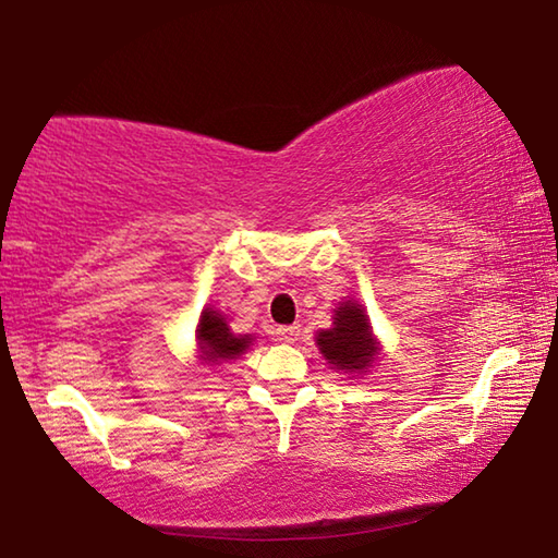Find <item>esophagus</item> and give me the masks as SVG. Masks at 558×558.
Returning a JSON list of instances; mask_svg holds the SVG:
<instances>
[{"mask_svg":"<svg viewBox=\"0 0 558 558\" xmlns=\"http://www.w3.org/2000/svg\"><path fill=\"white\" fill-rule=\"evenodd\" d=\"M300 337V327L298 325H288V327H278L276 329V339L282 344H295Z\"/></svg>","mask_w":558,"mask_h":558,"instance_id":"34e87169","label":"esophagus"}]
</instances>
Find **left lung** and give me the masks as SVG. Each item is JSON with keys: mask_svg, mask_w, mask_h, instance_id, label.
<instances>
[{"mask_svg": "<svg viewBox=\"0 0 558 558\" xmlns=\"http://www.w3.org/2000/svg\"><path fill=\"white\" fill-rule=\"evenodd\" d=\"M317 344L327 362L335 364V369L362 372L376 356L369 319H366L362 305L352 300L335 310V327L323 329L317 335Z\"/></svg>", "mask_w": 558, "mask_h": 558, "instance_id": "8db88e82", "label": "left lung"}]
</instances>
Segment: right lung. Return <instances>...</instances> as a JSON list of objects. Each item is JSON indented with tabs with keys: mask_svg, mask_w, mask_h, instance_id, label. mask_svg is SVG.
<instances>
[{
	"mask_svg": "<svg viewBox=\"0 0 558 558\" xmlns=\"http://www.w3.org/2000/svg\"><path fill=\"white\" fill-rule=\"evenodd\" d=\"M196 339H199V347L206 356V362H214V364L243 354V349H248V342H251V337L231 335L226 319L219 313H214V310H206L202 315L199 329H196Z\"/></svg>",
	"mask_w": 558,
	"mask_h": 558,
	"instance_id": "1",
	"label": "right lung"
}]
</instances>
